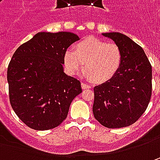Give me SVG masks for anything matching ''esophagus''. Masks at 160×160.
Listing matches in <instances>:
<instances>
[{
	"label": "esophagus",
	"mask_w": 160,
	"mask_h": 160,
	"mask_svg": "<svg viewBox=\"0 0 160 160\" xmlns=\"http://www.w3.org/2000/svg\"><path fill=\"white\" fill-rule=\"evenodd\" d=\"M82 88H83V89L84 90V89H91L92 87L90 86L89 84H87V83H82Z\"/></svg>",
	"instance_id": "1"
}]
</instances>
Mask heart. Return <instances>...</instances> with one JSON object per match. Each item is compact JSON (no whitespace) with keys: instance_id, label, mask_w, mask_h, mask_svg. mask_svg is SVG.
I'll return each instance as SVG.
<instances>
[{"instance_id":"b5f03b06","label":"heart","mask_w":160,"mask_h":160,"mask_svg":"<svg viewBox=\"0 0 160 160\" xmlns=\"http://www.w3.org/2000/svg\"><path fill=\"white\" fill-rule=\"evenodd\" d=\"M64 65L72 75L83 69L92 82L102 83L112 79L119 71L123 52L118 44L89 36L79 41L73 50L64 53Z\"/></svg>"}]
</instances>
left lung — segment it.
<instances>
[{
  "instance_id": "obj_1",
  "label": "left lung",
  "mask_w": 160,
  "mask_h": 160,
  "mask_svg": "<svg viewBox=\"0 0 160 160\" xmlns=\"http://www.w3.org/2000/svg\"><path fill=\"white\" fill-rule=\"evenodd\" d=\"M121 48L123 62L109 81L94 87L92 112L108 128L132 125L144 113L151 101L152 68L142 48L120 33H105Z\"/></svg>"
}]
</instances>
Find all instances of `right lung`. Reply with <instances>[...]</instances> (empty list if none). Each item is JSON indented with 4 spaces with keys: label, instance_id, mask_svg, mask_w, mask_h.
Here are the masks:
<instances>
[{
    "label": "right lung",
    "instance_id": "add662e5",
    "mask_svg": "<svg viewBox=\"0 0 160 160\" xmlns=\"http://www.w3.org/2000/svg\"><path fill=\"white\" fill-rule=\"evenodd\" d=\"M78 35L70 32H40L17 49L7 80L10 105L34 130H49L67 118L72 101L82 92L81 83L63 71L65 52Z\"/></svg>",
    "mask_w": 160,
    "mask_h": 160
}]
</instances>
